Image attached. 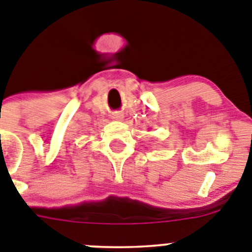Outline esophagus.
Listing matches in <instances>:
<instances>
[{"label": "esophagus", "mask_w": 252, "mask_h": 252, "mask_svg": "<svg viewBox=\"0 0 252 252\" xmlns=\"http://www.w3.org/2000/svg\"><path fill=\"white\" fill-rule=\"evenodd\" d=\"M113 118H114V119H122V118H123V114H122V113H114V114H113Z\"/></svg>", "instance_id": "esophagus-1"}]
</instances>
